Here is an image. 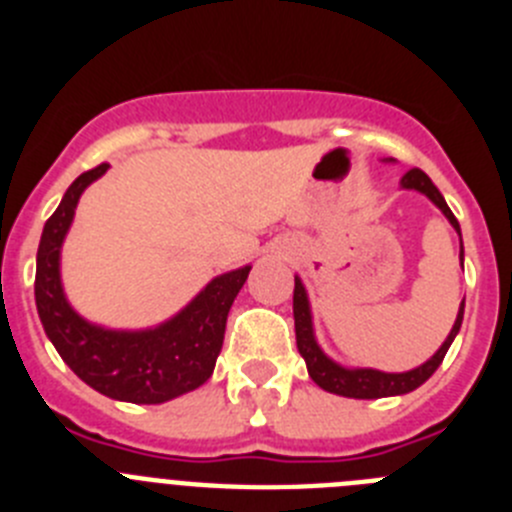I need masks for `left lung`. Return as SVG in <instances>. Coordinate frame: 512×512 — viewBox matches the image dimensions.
Instances as JSON below:
<instances>
[{
	"mask_svg": "<svg viewBox=\"0 0 512 512\" xmlns=\"http://www.w3.org/2000/svg\"><path fill=\"white\" fill-rule=\"evenodd\" d=\"M402 187L405 189H418L423 192L443 215L449 217V223L459 230V220L454 217V212L449 210L443 194L438 192L436 184L428 179V174L420 169H410L408 174L402 176ZM461 261H464V248H461ZM292 307H295V333H297V348H300L302 359L307 364V372H310L312 382L323 387L325 392H333V395L343 397H356V400H377V397H392V395H405V392H413L415 387L425 382L438 369V364L443 361L446 351H449L451 341L456 338L461 328V318H464V302L459 307V315H456V323L451 328L449 338L443 341V346L438 348L431 359L425 361L423 366L413 369V372L405 374H384L377 372V369H343L336 361H330L328 356L323 354L315 343V336H312V320H310V305H307L305 287H302L300 279L295 277V300H292Z\"/></svg>",
	"mask_w": 512,
	"mask_h": 512,
	"instance_id": "obj_1",
	"label": "left lung"
}]
</instances>
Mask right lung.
I'll list each match as a JSON object with an SVG mask.
<instances>
[{
    "instance_id": "add662e5",
    "label": "right lung",
    "mask_w": 512,
    "mask_h": 512,
    "mask_svg": "<svg viewBox=\"0 0 512 512\" xmlns=\"http://www.w3.org/2000/svg\"><path fill=\"white\" fill-rule=\"evenodd\" d=\"M110 164H99L66 189L61 205L45 220L35 269V305L40 323L71 372L112 400L158 405L197 390L210 379L223 348L225 320L251 266L212 279L174 320L140 333L104 330L69 307L58 277L63 235L74 220L81 192Z\"/></svg>"
}]
</instances>
